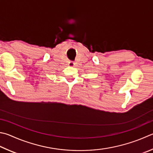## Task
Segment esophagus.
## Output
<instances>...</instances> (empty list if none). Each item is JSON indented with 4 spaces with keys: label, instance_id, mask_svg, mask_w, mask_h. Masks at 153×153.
Instances as JSON below:
<instances>
[{
    "label": "esophagus",
    "instance_id": "1",
    "mask_svg": "<svg viewBox=\"0 0 153 153\" xmlns=\"http://www.w3.org/2000/svg\"><path fill=\"white\" fill-rule=\"evenodd\" d=\"M69 66H71V67H74V66L75 65V64H74V63H73V62H69Z\"/></svg>",
    "mask_w": 153,
    "mask_h": 153
}]
</instances>
